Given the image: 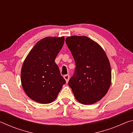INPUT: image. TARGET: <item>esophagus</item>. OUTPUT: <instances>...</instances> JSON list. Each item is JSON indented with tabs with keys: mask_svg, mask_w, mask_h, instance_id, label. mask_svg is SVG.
<instances>
[{
	"mask_svg": "<svg viewBox=\"0 0 133 133\" xmlns=\"http://www.w3.org/2000/svg\"><path fill=\"white\" fill-rule=\"evenodd\" d=\"M64 79L66 80V83H68V82H69V78H70V76L69 75H64Z\"/></svg>",
	"mask_w": 133,
	"mask_h": 133,
	"instance_id": "34e87169",
	"label": "esophagus"
}]
</instances>
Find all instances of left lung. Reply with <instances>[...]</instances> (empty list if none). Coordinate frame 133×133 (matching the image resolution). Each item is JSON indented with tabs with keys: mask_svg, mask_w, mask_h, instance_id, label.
<instances>
[{
	"mask_svg": "<svg viewBox=\"0 0 133 133\" xmlns=\"http://www.w3.org/2000/svg\"><path fill=\"white\" fill-rule=\"evenodd\" d=\"M66 43L76 63L69 85L78 102L94 104L106 94L111 84L109 60L102 47L88 37H67Z\"/></svg>",
	"mask_w": 133,
	"mask_h": 133,
	"instance_id": "1",
	"label": "left lung"
}]
</instances>
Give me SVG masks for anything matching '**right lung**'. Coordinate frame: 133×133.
<instances>
[{"label":"right lung","mask_w":133,"mask_h":133,"mask_svg":"<svg viewBox=\"0 0 133 133\" xmlns=\"http://www.w3.org/2000/svg\"><path fill=\"white\" fill-rule=\"evenodd\" d=\"M64 42V37H45L35 44L24 60L21 82L31 100L42 104L51 103L66 83L55 62Z\"/></svg>","instance_id":"1"}]
</instances>
